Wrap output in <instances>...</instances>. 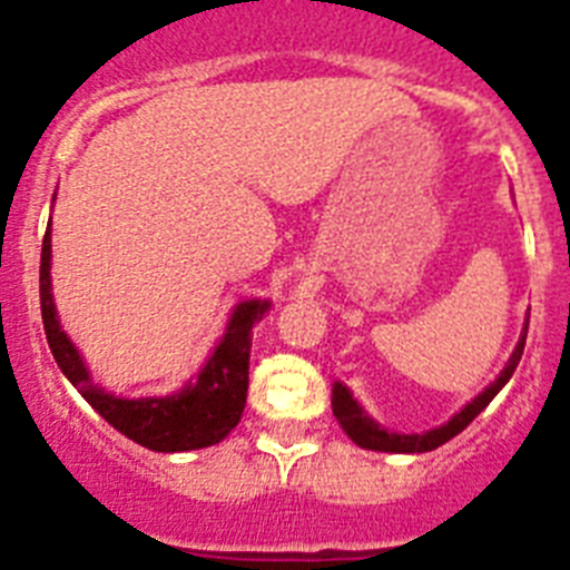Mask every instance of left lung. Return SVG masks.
Returning a JSON list of instances; mask_svg holds the SVG:
<instances>
[{"label":"left lung","instance_id":"obj_1","mask_svg":"<svg viewBox=\"0 0 570 570\" xmlns=\"http://www.w3.org/2000/svg\"><path fill=\"white\" fill-rule=\"evenodd\" d=\"M525 336H528V322H525V328H522L520 342H517V347H513L511 360H508V365L502 367V374L497 376V380H493L480 396H473V400L462 407L460 414L451 416L445 425L422 431V434H394V431H385L380 422H374L365 411H362L360 402L354 400V394H351L342 382H334V396H331L336 422H340L342 431H345L356 445L367 448V451H385V454H425V451H434V448L445 445L448 440H454L456 434H462V431H465V428L471 425L482 411H485L488 402L500 394L502 387H505V382L511 380L513 371H517V365H520L522 360Z\"/></svg>","mask_w":570,"mask_h":570}]
</instances>
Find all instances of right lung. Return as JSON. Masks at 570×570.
Segmentation results:
<instances>
[{
  "instance_id": "add662e5",
  "label": "right lung",
  "mask_w": 570,
  "mask_h": 570,
  "mask_svg": "<svg viewBox=\"0 0 570 570\" xmlns=\"http://www.w3.org/2000/svg\"><path fill=\"white\" fill-rule=\"evenodd\" d=\"M39 299H42V322L50 354L62 367V374L73 382V387L90 402V407L128 440L139 442L148 451H163V454L196 451V448L223 442L242 420L245 400H248L250 328L271 308L268 299H248L236 305L210 360L179 394L142 396V400L114 396L90 380L77 345L68 340L59 325L57 305L50 294V225L42 239Z\"/></svg>"
}]
</instances>
